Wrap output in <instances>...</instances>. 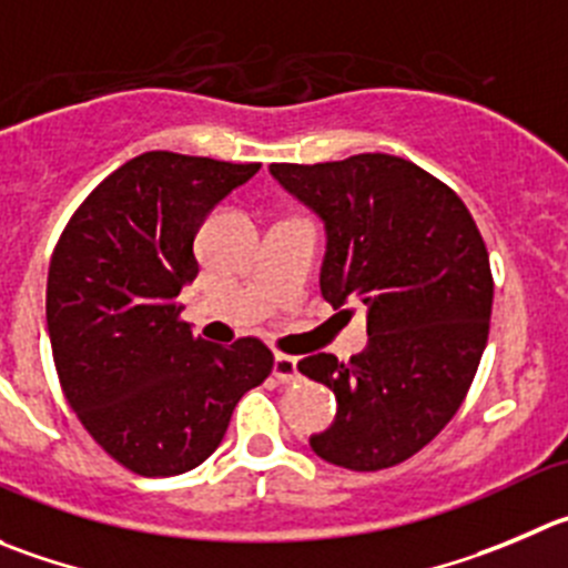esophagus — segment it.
<instances>
[{"label":"esophagus","mask_w":568,"mask_h":568,"mask_svg":"<svg viewBox=\"0 0 568 568\" xmlns=\"http://www.w3.org/2000/svg\"><path fill=\"white\" fill-rule=\"evenodd\" d=\"M273 376L284 385L290 382H298L301 379V371H298V356H290V354H275L273 359Z\"/></svg>","instance_id":"esophagus-1"}]
</instances>
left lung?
<instances>
[{"mask_svg":"<svg viewBox=\"0 0 568 568\" xmlns=\"http://www.w3.org/2000/svg\"><path fill=\"white\" fill-rule=\"evenodd\" d=\"M270 175L326 225L323 298L368 310V345L351 362H298L337 398L312 452L351 471L398 466L455 418L483 359L494 304L483 234L455 189L398 155L270 164Z\"/></svg>","mask_w":568,"mask_h":568,"instance_id":"1","label":"left lung"}]
</instances>
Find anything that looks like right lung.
<instances>
[{"label":"right lung","mask_w":568,"mask_h":568,"mask_svg":"<svg viewBox=\"0 0 568 568\" xmlns=\"http://www.w3.org/2000/svg\"><path fill=\"white\" fill-rule=\"evenodd\" d=\"M258 166L142 153L80 203L58 240L47 278L58 379L85 432L128 471L200 466L236 402L273 371L262 339L206 343L178 304L200 270V225Z\"/></svg>","instance_id":"add662e5"}]
</instances>
